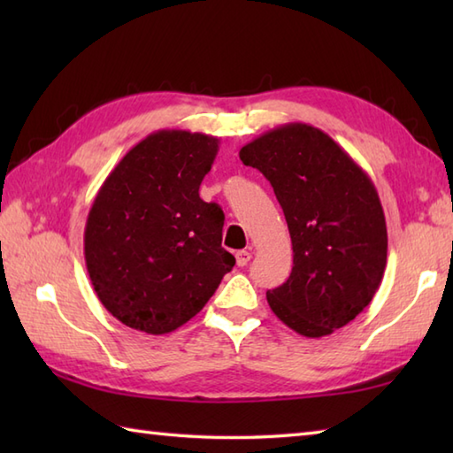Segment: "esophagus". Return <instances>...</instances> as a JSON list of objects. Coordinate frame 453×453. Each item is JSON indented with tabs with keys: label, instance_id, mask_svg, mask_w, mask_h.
I'll list each match as a JSON object with an SVG mask.
<instances>
[{
	"label": "esophagus",
	"instance_id": "obj_1",
	"mask_svg": "<svg viewBox=\"0 0 453 453\" xmlns=\"http://www.w3.org/2000/svg\"><path fill=\"white\" fill-rule=\"evenodd\" d=\"M235 261H237V266H245L249 261H251V253L245 251V249H243V251H237Z\"/></svg>",
	"mask_w": 453,
	"mask_h": 453
}]
</instances>
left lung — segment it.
<instances>
[{
	"label": "left lung",
	"instance_id": "1",
	"mask_svg": "<svg viewBox=\"0 0 453 453\" xmlns=\"http://www.w3.org/2000/svg\"><path fill=\"white\" fill-rule=\"evenodd\" d=\"M271 180L290 229V278L266 292L274 315L310 339L350 323L388 263V227L373 182L331 136L292 122L239 151Z\"/></svg>",
	"mask_w": 453,
	"mask_h": 453
}]
</instances>
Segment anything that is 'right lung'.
I'll return each mask as SVG.
<instances>
[{
  "mask_svg": "<svg viewBox=\"0 0 453 453\" xmlns=\"http://www.w3.org/2000/svg\"><path fill=\"white\" fill-rule=\"evenodd\" d=\"M218 138L159 130L104 179L85 224V265L107 311L165 334L214 296L235 257L221 247L224 211L198 195Z\"/></svg>",
  "mask_w": 453,
  "mask_h": 453,
  "instance_id": "obj_1",
  "label": "right lung"
}]
</instances>
